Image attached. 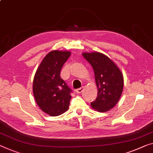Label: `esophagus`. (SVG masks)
I'll return each instance as SVG.
<instances>
[{
  "instance_id": "34e87169",
  "label": "esophagus",
  "mask_w": 153,
  "mask_h": 153,
  "mask_svg": "<svg viewBox=\"0 0 153 153\" xmlns=\"http://www.w3.org/2000/svg\"><path fill=\"white\" fill-rule=\"evenodd\" d=\"M83 87H82V88H78L77 90H76V92L77 94H80L83 91Z\"/></svg>"
}]
</instances>
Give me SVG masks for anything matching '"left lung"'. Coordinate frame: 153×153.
<instances>
[{"mask_svg": "<svg viewBox=\"0 0 153 153\" xmlns=\"http://www.w3.org/2000/svg\"><path fill=\"white\" fill-rule=\"evenodd\" d=\"M82 55L93 68L98 88L97 97L91 102V107L96 111L107 112L120 98L124 88L123 74L116 63L104 54L91 52Z\"/></svg>", "mask_w": 153, "mask_h": 153, "instance_id": "8db88e82", "label": "left lung"}]
</instances>
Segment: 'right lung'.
Returning a JSON list of instances; mask_svg holds the SVG:
<instances>
[{"mask_svg":"<svg viewBox=\"0 0 153 153\" xmlns=\"http://www.w3.org/2000/svg\"><path fill=\"white\" fill-rule=\"evenodd\" d=\"M70 51H52L37 68L33 83V92L38 107L51 116H57L68 109L72 90L61 78L63 65Z\"/></svg>","mask_w":153,"mask_h":153,"instance_id":"add662e5","label":"right lung"}]
</instances>
